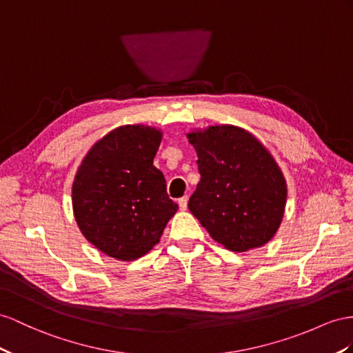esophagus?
<instances>
[{"mask_svg":"<svg viewBox=\"0 0 353 353\" xmlns=\"http://www.w3.org/2000/svg\"><path fill=\"white\" fill-rule=\"evenodd\" d=\"M179 207L182 210H186V207H188V195H185V196H182V198H179Z\"/></svg>","mask_w":353,"mask_h":353,"instance_id":"obj_1","label":"esophagus"}]
</instances>
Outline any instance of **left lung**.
<instances>
[{
  "label": "left lung",
  "mask_w": 353,
  "mask_h": 353,
  "mask_svg": "<svg viewBox=\"0 0 353 353\" xmlns=\"http://www.w3.org/2000/svg\"><path fill=\"white\" fill-rule=\"evenodd\" d=\"M201 180L189 210L213 240L234 252L264 246L283 218L286 182L254 135L232 125L188 134Z\"/></svg>",
  "instance_id": "1"
}]
</instances>
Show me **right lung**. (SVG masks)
I'll use <instances>...</instances> for the list:
<instances>
[{"label": "right lung", "instance_id": "1", "mask_svg": "<svg viewBox=\"0 0 353 353\" xmlns=\"http://www.w3.org/2000/svg\"><path fill=\"white\" fill-rule=\"evenodd\" d=\"M161 132L121 126L89 150L73 183L80 231L105 255L137 259L157 245L179 205L168 198L165 177L153 165Z\"/></svg>", "mask_w": 353, "mask_h": 353}]
</instances>
